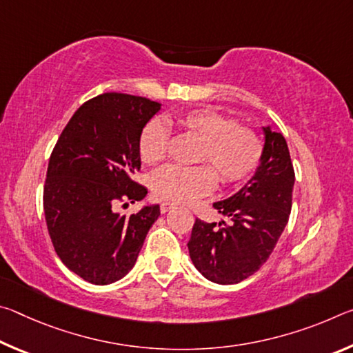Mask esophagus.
Instances as JSON below:
<instances>
[{
    "instance_id": "obj_1",
    "label": "esophagus",
    "mask_w": 353,
    "mask_h": 353,
    "mask_svg": "<svg viewBox=\"0 0 353 353\" xmlns=\"http://www.w3.org/2000/svg\"><path fill=\"white\" fill-rule=\"evenodd\" d=\"M172 207H174V204H171V202H162V204H160V212L166 213Z\"/></svg>"
}]
</instances>
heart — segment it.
Returning <instances> with one entry per match:
<instances>
[{"label":"heart","instance_id":"heart-1","mask_svg":"<svg viewBox=\"0 0 353 353\" xmlns=\"http://www.w3.org/2000/svg\"><path fill=\"white\" fill-rule=\"evenodd\" d=\"M185 134L201 141L196 166L168 165L152 176L151 187L159 199L188 204L210 193L216 179L224 187L236 185L252 174L261 162L265 145L260 134L234 117L214 109H191L168 119ZM139 155L146 165H157L170 151V130L154 118L139 135Z\"/></svg>","mask_w":353,"mask_h":353}]
</instances>
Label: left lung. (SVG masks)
I'll return each instance as SVG.
<instances>
[{
  "label": "left lung",
  "instance_id": "1",
  "mask_svg": "<svg viewBox=\"0 0 353 353\" xmlns=\"http://www.w3.org/2000/svg\"><path fill=\"white\" fill-rule=\"evenodd\" d=\"M266 143L255 176L232 198L214 202L227 223L196 219L188 241L193 265L214 283H238L270 259L288 223L294 168L282 134L265 129Z\"/></svg>",
  "mask_w": 353,
  "mask_h": 353
}]
</instances>
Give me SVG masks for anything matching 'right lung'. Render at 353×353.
<instances>
[{"mask_svg":"<svg viewBox=\"0 0 353 353\" xmlns=\"http://www.w3.org/2000/svg\"><path fill=\"white\" fill-rule=\"evenodd\" d=\"M160 104L126 93H103L74 112L52 149L43 187L45 221L59 259L93 285L117 282L132 270L159 205L121 214L148 190L139 135Z\"/></svg>","mask_w":353,"mask_h":353,"instance_id":"1","label":"right lung"}]
</instances>
